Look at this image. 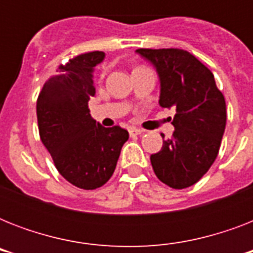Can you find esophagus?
I'll return each instance as SVG.
<instances>
[{
    "mask_svg": "<svg viewBox=\"0 0 253 253\" xmlns=\"http://www.w3.org/2000/svg\"><path fill=\"white\" fill-rule=\"evenodd\" d=\"M143 132V130H140V128H135V127H131L130 130H128V134H130V136H138V135H140Z\"/></svg>",
    "mask_w": 253,
    "mask_h": 253,
    "instance_id": "1",
    "label": "esophagus"
}]
</instances>
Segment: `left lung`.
<instances>
[{"instance_id": "8db88e82", "label": "left lung", "mask_w": 253, "mask_h": 253, "mask_svg": "<svg viewBox=\"0 0 253 253\" xmlns=\"http://www.w3.org/2000/svg\"><path fill=\"white\" fill-rule=\"evenodd\" d=\"M156 68L162 107H174L172 138L151 155L155 174L173 189L200 181L215 162L226 128V101L214 75L196 56L178 48H139ZM164 138V135H163Z\"/></svg>"}]
</instances>
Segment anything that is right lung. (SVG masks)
Segmentation results:
<instances>
[{
  "label": "right lung",
  "mask_w": 253,
  "mask_h": 253,
  "mask_svg": "<svg viewBox=\"0 0 253 253\" xmlns=\"http://www.w3.org/2000/svg\"><path fill=\"white\" fill-rule=\"evenodd\" d=\"M102 51L83 53L59 67L39 93L37 117L42 143L61 176L72 185L93 190L110 180L128 132L103 127L91 118L87 102L95 94L93 71Z\"/></svg>",
  "instance_id": "right-lung-1"
}]
</instances>
